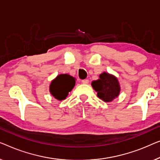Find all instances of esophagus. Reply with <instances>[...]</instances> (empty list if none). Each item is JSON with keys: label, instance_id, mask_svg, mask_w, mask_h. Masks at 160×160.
<instances>
[{"label": "esophagus", "instance_id": "1", "mask_svg": "<svg viewBox=\"0 0 160 160\" xmlns=\"http://www.w3.org/2000/svg\"><path fill=\"white\" fill-rule=\"evenodd\" d=\"M82 82L83 83V84H88V82H89V80H88V79L82 80Z\"/></svg>", "mask_w": 160, "mask_h": 160}]
</instances>
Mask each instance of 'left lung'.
Instances as JSON below:
<instances>
[{
	"label": "left lung",
	"instance_id": "left-lung-1",
	"mask_svg": "<svg viewBox=\"0 0 160 160\" xmlns=\"http://www.w3.org/2000/svg\"><path fill=\"white\" fill-rule=\"evenodd\" d=\"M91 85L97 92L98 97L105 102H111L120 95V82L112 74L103 72L99 75V79L92 81Z\"/></svg>",
	"mask_w": 160,
	"mask_h": 160
}]
</instances>
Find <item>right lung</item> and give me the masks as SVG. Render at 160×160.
Wrapping results in <instances>:
<instances>
[{"label": "right lung", "instance_id": "add662e5", "mask_svg": "<svg viewBox=\"0 0 160 160\" xmlns=\"http://www.w3.org/2000/svg\"><path fill=\"white\" fill-rule=\"evenodd\" d=\"M75 78L68 74H60L51 81L49 91L56 99L62 101L75 87Z\"/></svg>", "mask_w": 160, "mask_h": 160}]
</instances>
